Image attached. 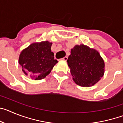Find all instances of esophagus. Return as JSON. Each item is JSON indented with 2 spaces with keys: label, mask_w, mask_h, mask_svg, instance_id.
I'll return each instance as SVG.
<instances>
[{
  "label": "esophagus",
  "mask_w": 123,
  "mask_h": 123,
  "mask_svg": "<svg viewBox=\"0 0 123 123\" xmlns=\"http://www.w3.org/2000/svg\"><path fill=\"white\" fill-rule=\"evenodd\" d=\"M62 60L64 61H67V60H68V56H65V57H63V58H62Z\"/></svg>",
  "instance_id": "esophagus-1"
}]
</instances>
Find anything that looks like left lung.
Segmentation results:
<instances>
[{
  "instance_id": "obj_1",
  "label": "left lung",
  "mask_w": 123,
  "mask_h": 123,
  "mask_svg": "<svg viewBox=\"0 0 123 123\" xmlns=\"http://www.w3.org/2000/svg\"><path fill=\"white\" fill-rule=\"evenodd\" d=\"M67 62L74 81L80 86H92L104 76L105 64L98 52L83 44L71 50Z\"/></svg>"
}]
</instances>
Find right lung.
Returning <instances> with one entry per match:
<instances>
[{"label": "right lung", "mask_w": 123, "mask_h": 123, "mask_svg": "<svg viewBox=\"0 0 123 123\" xmlns=\"http://www.w3.org/2000/svg\"><path fill=\"white\" fill-rule=\"evenodd\" d=\"M51 46L52 43L48 41L34 43L21 52L19 63L25 74L35 80H40L50 73L58 62L54 59Z\"/></svg>", "instance_id": "obj_1"}]
</instances>
